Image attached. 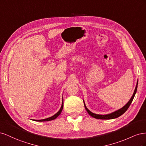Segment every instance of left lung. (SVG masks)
<instances>
[{
    "label": "left lung",
    "mask_w": 146,
    "mask_h": 146,
    "mask_svg": "<svg viewBox=\"0 0 146 146\" xmlns=\"http://www.w3.org/2000/svg\"><path fill=\"white\" fill-rule=\"evenodd\" d=\"M138 81H137L136 85V87H135V89L133 94V95H132L131 98L129 100V101L127 103V104L123 106L122 108L116 110V111H114V112H113L111 113L108 114H98L93 113H92L91 111H90V110L86 108V105H85V102H84V100H83L84 105H85V108L86 110L87 111V112L88 113V114H89L91 116L93 117H94L96 119H112L117 118V117L121 116L122 114H123V113H124L127 111V109L129 108V107H130V105L131 103L132 102V101H133L134 97H135V96L136 94V91H137V88H138Z\"/></svg>",
    "instance_id": "obj_1"
}]
</instances>
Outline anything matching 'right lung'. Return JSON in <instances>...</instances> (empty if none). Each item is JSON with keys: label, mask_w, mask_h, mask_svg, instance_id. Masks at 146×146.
<instances>
[{"label": "right lung", "mask_w": 146, "mask_h": 146, "mask_svg": "<svg viewBox=\"0 0 146 146\" xmlns=\"http://www.w3.org/2000/svg\"><path fill=\"white\" fill-rule=\"evenodd\" d=\"M63 108V101H62V104H61V107L59 111L57 112L56 114H55L54 116H52L50 117H48V118H46V119H41V120H35V119H33V121H39V122H43V121H52L54 120V119H56L57 117H58L60 114H61V111H62V110Z\"/></svg>", "instance_id": "obj_1"}]
</instances>
